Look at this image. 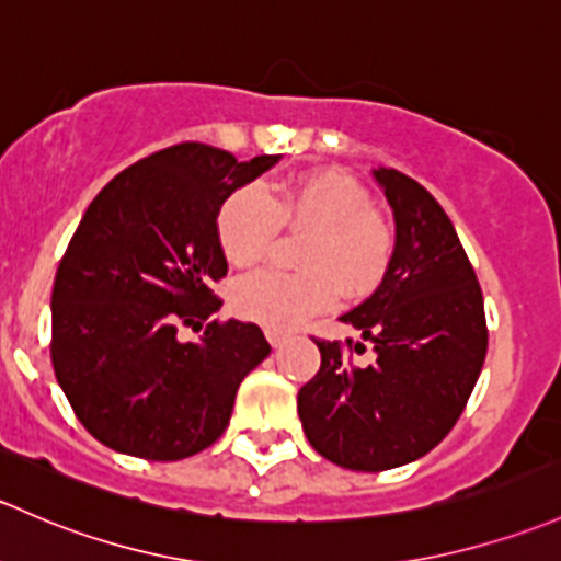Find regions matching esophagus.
Listing matches in <instances>:
<instances>
[{"mask_svg":"<svg viewBox=\"0 0 561 561\" xmlns=\"http://www.w3.org/2000/svg\"><path fill=\"white\" fill-rule=\"evenodd\" d=\"M265 339H268L271 346H282L287 341V333H282V330H265Z\"/></svg>","mask_w":561,"mask_h":561,"instance_id":"1","label":"esophagus"}]
</instances>
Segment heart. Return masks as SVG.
<instances>
[{"label":"heart","mask_w":561,"mask_h":561,"mask_svg":"<svg viewBox=\"0 0 561 561\" xmlns=\"http://www.w3.org/2000/svg\"><path fill=\"white\" fill-rule=\"evenodd\" d=\"M282 226L311 233L304 252L306 274H263L239 282L233 306L241 317L271 330H290L339 298L374 290L392 257V231L374 209L365 187L339 172H314L233 193L217 215L226 257L252 268L268 255Z\"/></svg>","instance_id":"1"}]
</instances>
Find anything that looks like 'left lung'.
Wrapping results in <instances>:
<instances>
[{
  "mask_svg": "<svg viewBox=\"0 0 561 561\" xmlns=\"http://www.w3.org/2000/svg\"><path fill=\"white\" fill-rule=\"evenodd\" d=\"M370 174L392 209L394 250L374 296L341 322L374 344L376 363L352 368L339 341H317L322 363L300 387L298 416L330 462L379 473L449 435L479 381L489 333L479 279L449 215L398 169Z\"/></svg>",
  "mask_w": 561,
  "mask_h": 561,
  "instance_id": "obj_1",
  "label": "left lung"
}]
</instances>
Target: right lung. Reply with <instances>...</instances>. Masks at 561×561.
I'll list each match as a JSON object with an SVG mask.
<instances>
[{
	"label": "right lung",
	"mask_w": 561,
	"mask_h": 561,
	"mask_svg": "<svg viewBox=\"0 0 561 561\" xmlns=\"http://www.w3.org/2000/svg\"><path fill=\"white\" fill-rule=\"evenodd\" d=\"M282 156L236 161L185 141L141 158L102 187L56 271L53 370L82 427L110 449L174 462L215 444L236 389L268 357L252 322H209L228 271L217 236L226 198Z\"/></svg>",
	"instance_id": "obj_1"
}]
</instances>
